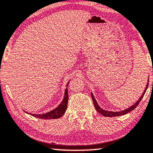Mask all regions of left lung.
Here are the masks:
<instances>
[{"instance_id": "8db88e82", "label": "left lung", "mask_w": 153, "mask_h": 153, "mask_svg": "<svg viewBox=\"0 0 153 153\" xmlns=\"http://www.w3.org/2000/svg\"><path fill=\"white\" fill-rule=\"evenodd\" d=\"M148 82H149V81H148V83H147V85H146V87L145 89V90H144L143 94H142L141 97L139 99H138V101H137V102L134 103L133 105H131V107H129V108L126 109V110H124L123 111H120V112H111V111H105V110H103L102 108H101L100 106H99V105H98V103L97 102V101H96V99H94V97L93 96V94L91 93V98H92V100H93V103H94V107L97 111L99 112V113L101 114V115H103V116H105V117H117V116H120V115H125V114H127L128 113H129L130 111H133L134 109L136 108V107L138 105V103H140V101H141L142 98L143 97L144 94H145L146 90H147L148 89Z\"/></svg>"}]
</instances>
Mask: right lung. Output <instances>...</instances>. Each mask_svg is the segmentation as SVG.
Returning <instances> with one entry per match:
<instances>
[{"label":"right lung","mask_w":153,"mask_h":153,"mask_svg":"<svg viewBox=\"0 0 153 153\" xmlns=\"http://www.w3.org/2000/svg\"><path fill=\"white\" fill-rule=\"evenodd\" d=\"M69 83V82H68ZM68 83L66 85V89H65V94L64 98L63 99L62 102L60 103L59 105L56 108L52 110L49 113H47L45 114H41V115H36V114H30L32 116H34L35 117L40 118V119H57L62 117L66 112V110L67 108V105H68V89L67 87L68 86Z\"/></svg>","instance_id":"obj_1"}]
</instances>
